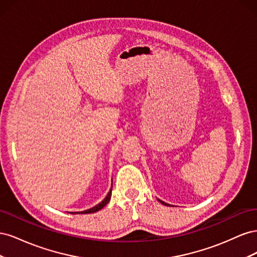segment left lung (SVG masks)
Masks as SVG:
<instances>
[{"label":"left lung","mask_w":257,"mask_h":257,"mask_svg":"<svg viewBox=\"0 0 257 257\" xmlns=\"http://www.w3.org/2000/svg\"><path fill=\"white\" fill-rule=\"evenodd\" d=\"M160 201H161V203H162V204H163V205H167V204H166V203H164V201H162V200H160Z\"/></svg>","instance_id":"8db88e82"}]
</instances>
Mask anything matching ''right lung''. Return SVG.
<instances>
[{"label": "right lung", "instance_id": "right-lung-1", "mask_svg": "<svg viewBox=\"0 0 257 257\" xmlns=\"http://www.w3.org/2000/svg\"><path fill=\"white\" fill-rule=\"evenodd\" d=\"M110 196H111V190H110L109 192H108L107 196L104 198V200H103V201H100L99 204H97L96 206H94L93 208H90V209H88V210H84V211H81L80 213H93V212H96V211H98V210H100V209H102L103 207H105L108 203H109ZM75 213H79V212H75Z\"/></svg>", "mask_w": 257, "mask_h": 257}]
</instances>
